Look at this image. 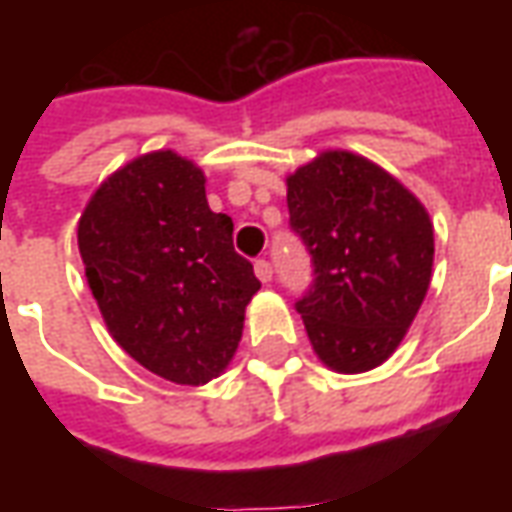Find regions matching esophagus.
I'll return each mask as SVG.
<instances>
[{
  "instance_id": "34e87169",
  "label": "esophagus",
  "mask_w": 512,
  "mask_h": 512,
  "mask_svg": "<svg viewBox=\"0 0 512 512\" xmlns=\"http://www.w3.org/2000/svg\"><path fill=\"white\" fill-rule=\"evenodd\" d=\"M255 274L260 282H271V277H274V268H271L268 260H255Z\"/></svg>"
}]
</instances>
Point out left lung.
I'll return each instance as SVG.
<instances>
[{
	"mask_svg": "<svg viewBox=\"0 0 512 512\" xmlns=\"http://www.w3.org/2000/svg\"><path fill=\"white\" fill-rule=\"evenodd\" d=\"M290 230L312 257L296 301L315 354L337 373H365L395 354L433 268L425 205L389 172L326 150L288 178Z\"/></svg>",
	"mask_w": 512,
	"mask_h": 512,
	"instance_id": "1",
	"label": "left lung"
}]
</instances>
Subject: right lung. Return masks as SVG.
Segmentation results:
<instances>
[{
    "label": "right lung",
    "instance_id": "1",
    "mask_svg": "<svg viewBox=\"0 0 512 512\" xmlns=\"http://www.w3.org/2000/svg\"><path fill=\"white\" fill-rule=\"evenodd\" d=\"M79 252L109 332L139 365L186 386L230 365L260 282L189 158L156 150L106 178L79 219Z\"/></svg>",
    "mask_w": 512,
    "mask_h": 512
}]
</instances>
